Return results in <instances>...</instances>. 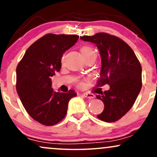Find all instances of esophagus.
<instances>
[{"mask_svg":"<svg viewBox=\"0 0 157 157\" xmlns=\"http://www.w3.org/2000/svg\"><path fill=\"white\" fill-rule=\"evenodd\" d=\"M82 95H83L85 97H87V98H89V99H92L95 97L94 94H93L87 93V92L83 93V94H82Z\"/></svg>","mask_w":157,"mask_h":157,"instance_id":"obj_1","label":"esophagus"}]
</instances>
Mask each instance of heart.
Masks as SVG:
<instances>
[{
  "label": "heart",
  "mask_w": 157,
  "mask_h": 157,
  "mask_svg": "<svg viewBox=\"0 0 157 157\" xmlns=\"http://www.w3.org/2000/svg\"><path fill=\"white\" fill-rule=\"evenodd\" d=\"M81 53H82V56H83L84 58L87 57H90V56H94V57H97V53L94 51V49H93L92 48L89 47V46H82L81 48ZM81 86V83H80Z\"/></svg>",
  "instance_id": "1"
}]
</instances>
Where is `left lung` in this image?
Returning a JSON list of instances; mask_svg holds the SVG:
<instances>
[{"instance_id": "obj_1", "label": "left lung", "mask_w": 157, "mask_h": 157, "mask_svg": "<svg viewBox=\"0 0 157 157\" xmlns=\"http://www.w3.org/2000/svg\"><path fill=\"white\" fill-rule=\"evenodd\" d=\"M80 39L95 44L100 51L102 67L97 86H110L101 95H96L104 103V110L97 117L107 122L117 121L131 109L141 90L140 61L132 48L117 36L99 32Z\"/></svg>"}]
</instances>
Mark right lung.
I'll use <instances>...</instances> for the list:
<instances>
[{
	"mask_svg": "<svg viewBox=\"0 0 157 157\" xmlns=\"http://www.w3.org/2000/svg\"><path fill=\"white\" fill-rule=\"evenodd\" d=\"M76 35L46 34L25 52L16 68V90L29 116L42 125L60 122L67 113L74 90L56 92L51 77L61 68L63 53L77 43Z\"/></svg>",
	"mask_w": 157,
	"mask_h": 157,
	"instance_id": "1",
	"label": "right lung"
}]
</instances>
